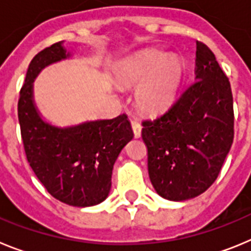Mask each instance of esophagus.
I'll use <instances>...</instances> for the list:
<instances>
[{"label": "esophagus", "instance_id": "34e87169", "mask_svg": "<svg viewBox=\"0 0 251 251\" xmlns=\"http://www.w3.org/2000/svg\"><path fill=\"white\" fill-rule=\"evenodd\" d=\"M130 124H132V129H133V133H134V137H136V138L141 137V132H142L141 123H139L138 121H136V119H133Z\"/></svg>", "mask_w": 251, "mask_h": 251}]
</instances>
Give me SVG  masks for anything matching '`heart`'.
Instances as JSON below:
<instances>
[{"mask_svg":"<svg viewBox=\"0 0 251 251\" xmlns=\"http://www.w3.org/2000/svg\"><path fill=\"white\" fill-rule=\"evenodd\" d=\"M181 66L174 56L146 51L122 66L119 76L127 84H139L137 100L146 110H158L172 99L179 81Z\"/></svg>","mask_w":251,"mask_h":251,"instance_id":"heart-1","label":"heart"}]
</instances>
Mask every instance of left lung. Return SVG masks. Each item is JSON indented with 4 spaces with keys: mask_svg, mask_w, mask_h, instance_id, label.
<instances>
[{
    "mask_svg": "<svg viewBox=\"0 0 251 251\" xmlns=\"http://www.w3.org/2000/svg\"><path fill=\"white\" fill-rule=\"evenodd\" d=\"M196 45L195 80L162 114L142 122L151 182L159 196L172 201L205 192L234 139L229 79L208 46Z\"/></svg>",
    "mask_w": 251,
    "mask_h": 251,
    "instance_id": "1",
    "label": "left lung"
}]
</instances>
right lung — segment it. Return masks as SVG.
Returning a JSON list of instances; mask_svg holds the SVG:
<instances>
[{
    "mask_svg": "<svg viewBox=\"0 0 251 251\" xmlns=\"http://www.w3.org/2000/svg\"><path fill=\"white\" fill-rule=\"evenodd\" d=\"M68 56L61 43L35 55L20 90L17 113L26 158L40 182L61 202L85 207L106 199L113 165L133 130L126 114L65 129L41 121L32 103V81L41 69Z\"/></svg>",
    "mask_w": 251,
    "mask_h": 251,
    "instance_id": "right-lung-1",
    "label": "right lung"
}]
</instances>
